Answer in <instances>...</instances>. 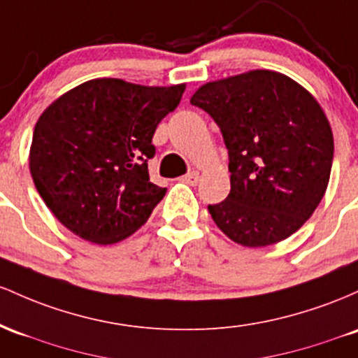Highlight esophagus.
<instances>
[{
    "mask_svg": "<svg viewBox=\"0 0 358 358\" xmlns=\"http://www.w3.org/2000/svg\"><path fill=\"white\" fill-rule=\"evenodd\" d=\"M182 180L186 184H189V186H196V184L199 182V172L198 171L187 172V174L182 178Z\"/></svg>",
    "mask_w": 358,
    "mask_h": 358,
    "instance_id": "34e87169",
    "label": "esophagus"
}]
</instances>
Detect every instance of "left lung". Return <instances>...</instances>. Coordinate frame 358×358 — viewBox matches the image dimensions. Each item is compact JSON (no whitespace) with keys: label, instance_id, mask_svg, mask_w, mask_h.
I'll return each instance as SVG.
<instances>
[{"label":"left lung","instance_id":"obj_1","mask_svg":"<svg viewBox=\"0 0 358 358\" xmlns=\"http://www.w3.org/2000/svg\"><path fill=\"white\" fill-rule=\"evenodd\" d=\"M191 104L228 148L230 194L208 206L216 227L252 248L298 231L330 180L333 134L320 103L287 76L257 69L204 84Z\"/></svg>","mask_w":358,"mask_h":358}]
</instances>
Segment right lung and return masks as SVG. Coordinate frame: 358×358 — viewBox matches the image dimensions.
<instances>
[{"label": "right lung", "mask_w": 358, "mask_h": 358, "mask_svg": "<svg viewBox=\"0 0 358 358\" xmlns=\"http://www.w3.org/2000/svg\"><path fill=\"white\" fill-rule=\"evenodd\" d=\"M186 84L157 87L92 79L43 111L34 130L30 172L55 218L87 242H122L166 196L148 178L152 136L178 108Z\"/></svg>", "instance_id": "obj_1"}]
</instances>
